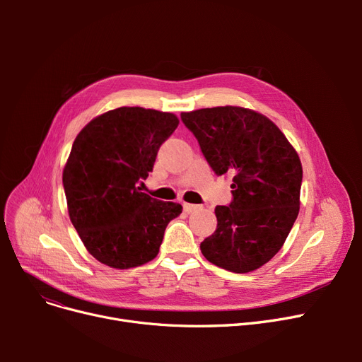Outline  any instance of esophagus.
<instances>
[{
    "label": "esophagus",
    "mask_w": 362,
    "mask_h": 362,
    "mask_svg": "<svg viewBox=\"0 0 362 362\" xmlns=\"http://www.w3.org/2000/svg\"><path fill=\"white\" fill-rule=\"evenodd\" d=\"M183 210L189 214V213H194L197 210H199V205H195V204H187V202H183Z\"/></svg>",
    "instance_id": "obj_1"
}]
</instances>
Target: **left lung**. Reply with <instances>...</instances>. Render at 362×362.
I'll use <instances>...</instances> for the list:
<instances>
[{
	"label": "left lung",
	"instance_id": "8db88e82",
	"mask_svg": "<svg viewBox=\"0 0 362 362\" xmlns=\"http://www.w3.org/2000/svg\"><path fill=\"white\" fill-rule=\"evenodd\" d=\"M202 156L217 176H232V201L217 205V229L201 243L202 255L233 273L269 262L299 213L302 165L280 129L242 107L182 112Z\"/></svg>",
	"mask_w": 362,
	"mask_h": 362
}]
</instances>
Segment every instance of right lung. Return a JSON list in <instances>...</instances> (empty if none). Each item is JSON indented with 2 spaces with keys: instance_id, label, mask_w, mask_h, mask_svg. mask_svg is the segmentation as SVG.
Masks as SVG:
<instances>
[{
  "instance_id": "add662e5",
  "label": "right lung",
  "mask_w": 362,
  "mask_h": 362,
  "mask_svg": "<svg viewBox=\"0 0 362 362\" xmlns=\"http://www.w3.org/2000/svg\"><path fill=\"white\" fill-rule=\"evenodd\" d=\"M179 124L171 112L120 107L76 136L63 171L69 216L89 254L112 269L154 259L182 205L141 192L160 146Z\"/></svg>"
}]
</instances>
